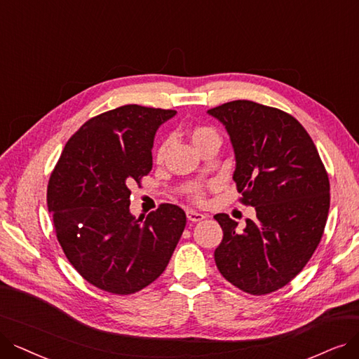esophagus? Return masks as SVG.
Here are the masks:
<instances>
[{
    "label": "esophagus",
    "instance_id": "1",
    "mask_svg": "<svg viewBox=\"0 0 359 359\" xmlns=\"http://www.w3.org/2000/svg\"><path fill=\"white\" fill-rule=\"evenodd\" d=\"M187 218H189V221H191V222H198V221H203V219L206 218V215L200 213V212H196V210H193V209H189V210H187Z\"/></svg>",
    "mask_w": 359,
    "mask_h": 359
}]
</instances>
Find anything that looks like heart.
<instances>
[{"mask_svg":"<svg viewBox=\"0 0 359 359\" xmlns=\"http://www.w3.org/2000/svg\"><path fill=\"white\" fill-rule=\"evenodd\" d=\"M212 134H215V131H213V130H210V128H203V126H200V128H196V130L193 131L191 138H193V142H194V144H197L198 141L205 140L206 137H209V135H212ZM165 149H166V142H163V144L161 146V149L157 150V159H159V161L162 159L163 154H165Z\"/></svg>","mask_w":359,"mask_h":359,"instance_id":"obj_1","label":"heart"}]
</instances>
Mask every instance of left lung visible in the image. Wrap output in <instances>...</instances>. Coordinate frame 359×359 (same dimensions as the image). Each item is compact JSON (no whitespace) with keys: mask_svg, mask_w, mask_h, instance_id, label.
I'll return each mask as SVG.
<instances>
[{"mask_svg":"<svg viewBox=\"0 0 359 359\" xmlns=\"http://www.w3.org/2000/svg\"><path fill=\"white\" fill-rule=\"evenodd\" d=\"M229 135L233 180L256 210L246 226L215 215L222 241L215 262L225 280L250 294L290 283L317 249L330 209L325 168L305 128L289 113L237 100L208 110Z\"/></svg>","mask_w":359,"mask_h":359,"instance_id":"8db88e82","label":"left lung"}]
</instances>
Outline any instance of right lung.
Instances as JSON below:
<instances>
[{
    "mask_svg": "<svg viewBox=\"0 0 359 359\" xmlns=\"http://www.w3.org/2000/svg\"><path fill=\"white\" fill-rule=\"evenodd\" d=\"M175 110L126 104L85 122L50 177L48 212L74 268L95 287L131 294L165 271L187 222L175 205L146 221L130 210V185L153 166L159 128Z\"/></svg>",
    "mask_w": 359,
    "mask_h": 359,
    "instance_id": "right-lung-1",
    "label": "right lung"
}]
</instances>
